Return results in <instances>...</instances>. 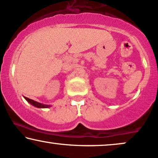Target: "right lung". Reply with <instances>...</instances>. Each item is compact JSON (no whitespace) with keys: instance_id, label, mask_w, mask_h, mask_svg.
<instances>
[{"instance_id":"add662e5","label":"right lung","mask_w":158,"mask_h":158,"mask_svg":"<svg viewBox=\"0 0 158 158\" xmlns=\"http://www.w3.org/2000/svg\"><path fill=\"white\" fill-rule=\"evenodd\" d=\"M24 98H25V99L28 102H29L30 104H32L33 106H35V107H38V108H48V107H51V105H48V104H43L39 103V102H35V101L30 99V98H26V97H24Z\"/></svg>"}]
</instances>
